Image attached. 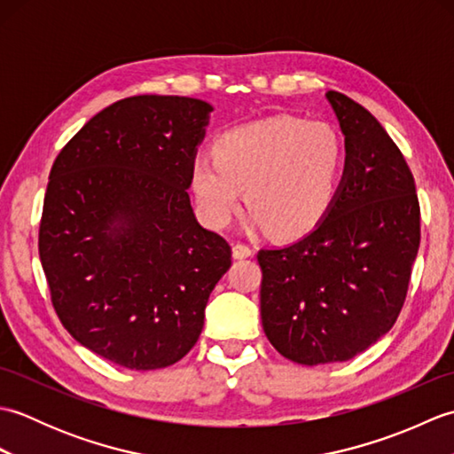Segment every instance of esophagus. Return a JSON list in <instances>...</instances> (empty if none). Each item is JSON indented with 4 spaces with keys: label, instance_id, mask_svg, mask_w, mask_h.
Listing matches in <instances>:
<instances>
[{
    "label": "esophagus",
    "instance_id": "obj_1",
    "mask_svg": "<svg viewBox=\"0 0 454 454\" xmlns=\"http://www.w3.org/2000/svg\"><path fill=\"white\" fill-rule=\"evenodd\" d=\"M232 255L234 259H246V257H252L254 255V249L246 246V244H236L232 247Z\"/></svg>",
    "mask_w": 454,
    "mask_h": 454
}]
</instances>
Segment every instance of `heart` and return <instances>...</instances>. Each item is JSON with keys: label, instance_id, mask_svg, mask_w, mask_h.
Segmentation results:
<instances>
[{"label": "heart", "instance_id": "heart-1", "mask_svg": "<svg viewBox=\"0 0 454 454\" xmlns=\"http://www.w3.org/2000/svg\"><path fill=\"white\" fill-rule=\"evenodd\" d=\"M343 166V140L330 124L281 114L222 134L215 156L192 160L191 189L210 226L232 220L246 189L254 224L277 238H298L330 212Z\"/></svg>", "mask_w": 454, "mask_h": 454}]
</instances>
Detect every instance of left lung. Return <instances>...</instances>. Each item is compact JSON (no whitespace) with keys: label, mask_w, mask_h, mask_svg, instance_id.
I'll use <instances>...</instances> for the list:
<instances>
[{"label":"left lung","mask_w":454,"mask_h":454,"mask_svg":"<svg viewBox=\"0 0 454 454\" xmlns=\"http://www.w3.org/2000/svg\"><path fill=\"white\" fill-rule=\"evenodd\" d=\"M345 137L330 212L296 242L259 249L267 340L298 364L349 361L396 322L419 249L416 183L388 132L359 103L327 91Z\"/></svg>","instance_id":"1"}]
</instances>
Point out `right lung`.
Segmentation results:
<instances>
[{
	"instance_id": "obj_1",
	"label": "right lung",
	"mask_w": 454,
	"mask_h": 454,
	"mask_svg": "<svg viewBox=\"0 0 454 454\" xmlns=\"http://www.w3.org/2000/svg\"><path fill=\"white\" fill-rule=\"evenodd\" d=\"M210 113L177 95L117 101L66 144L48 177L38 254L54 310L75 341L132 371L192 349L232 265L187 192Z\"/></svg>"
}]
</instances>
